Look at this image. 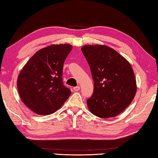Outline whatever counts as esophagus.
Wrapping results in <instances>:
<instances>
[{
    "mask_svg": "<svg viewBox=\"0 0 158 158\" xmlns=\"http://www.w3.org/2000/svg\"><path fill=\"white\" fill-rule=\"evenodd\" d=\"M80 89V86H75V87H74V90L75 91H79Z\"/></svg>",
    "mask_w": 158,
    "mask_h": 158,
    "instance_id": "esophagus-1",
    "label": "esophagus"
}]
</instances>
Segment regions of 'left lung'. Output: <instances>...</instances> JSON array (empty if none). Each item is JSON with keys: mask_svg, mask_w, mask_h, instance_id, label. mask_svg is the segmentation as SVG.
I'll return each instance as SVG.
<instances>
[{"mask_svg": "<svg viewBox=\"0 0 158 158\" xmlns=\"http://www.w3.org/2000/svg\"><path fill=\"white\" fill-rule=\"evenodd\" d=\"M81 52L94 81V93L86 101L89 110L102 118L116 116L130 105L137 91L131 65L106 45H84Z\"/></svg>", "mask_w": 158, "mask_h": 158, "instance_id": "left-lung-1", "label": "left lung"}]
</instances>
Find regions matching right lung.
<instances>
[{
    "mask_svg": "<svg viewBox=\"0 0 158 158\" xmlns=\"http://www.w3.org/2000/svg\"><path fill=\"white\" fill-rule=\"evenodd\" d=\"M72 46L52 44L37 51L18 77L19 95L27 108L38 115L56 111L72 91L63 84L64 62Z\"/></svg>",
    "mask_w": 158,
    "mask_h": 158,
    "instance_id": "right-lung-1",
    "label": "right lung"
}]
</instances>
